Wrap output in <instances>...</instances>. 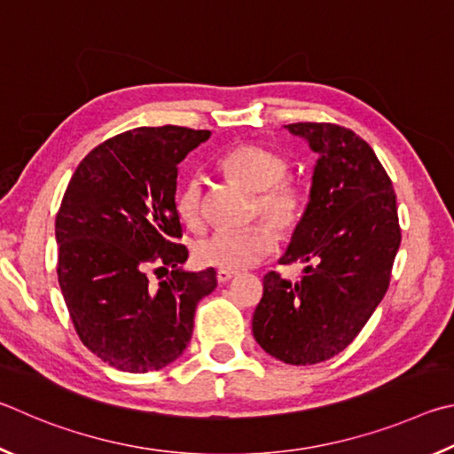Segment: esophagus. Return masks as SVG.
<instances>
[{
    "mask_svg": "<svg viewBox=\"0 0 454 454\" xmlns=\"http://www.w3.org/2000/svg\"><path fill=\"white\" fill-rule=\"evenodd\" d=\"M235 275H237V271H227V269H219V271H217V281L219 283H227V281H231Z\"/></svg>",
    "mask_w": 454,
    "mask_h": 454,
    "instance_id": "1",
    "label": "esophagus"
}]
</instances>
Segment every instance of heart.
<instances>
[{
    "mask_svg": "<svg viewBox=\"0 0 454 454\" xmlns=\"http://www.w3.org/2000/svg\"><path fill=\"white\" fill-rule=\"evenodd\" d=\"M287 159L259 145H237L221 159L227 177L255 193L253 209L263 215L277 231H291L303 211V193L293 179L285 177ZM175 207L187 225L201 223V181L189 177L179 185ZM275 237L265 225L245 229H217L195 243V259L205 267L235 269L249 267L273 251Z\"/></svg>",
    "mask_w": 454,
    "mask_h": 454,
    "instance_id": "b5f03b06",
    "label": "heart"
}]
</instances>
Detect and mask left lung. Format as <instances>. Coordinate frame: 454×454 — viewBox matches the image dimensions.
<instances>
[{
  "label": "left lung",
  "mask_w": 454,
  "mask_h": 454,
  "mask_svg": "<svg viewBox=\"0 0 454 454\" xmlns=\"http://www.w3.org/2000/svg\"><path fill=\"white\" fill-rule=\"evenodd\" d=\"M319 155L309 201L281 265L303 261L301 281L263 277L253 337L287 364H315L353 343L375 313L401 245L396 195L359 135L333 123L285 125Z\"/></svg>",
  "instance_id": "1"
}]
</instances>
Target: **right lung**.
Listing matches in <instances>:
<instances>
[{"label":"right lung","instance_id":"add662e5","mask_svg":"<svg viewBox=\"0 0 454 454\" xmlns=\"http://www.w3.org/2000/svg\"><path fill=\"white\" fill-rule=\"evenodd\" d=\"M209 137L177 125L125 131L77 165L63 195L55 219L63 299L82 343L119 371L177 359L197 303L217 287L215 269H183L189 251L175 243L177 165ZM149 262L172 267L159 288L148 285Z\"/></svg>","mask_w":454,"mask_h":454}]
</instances>
